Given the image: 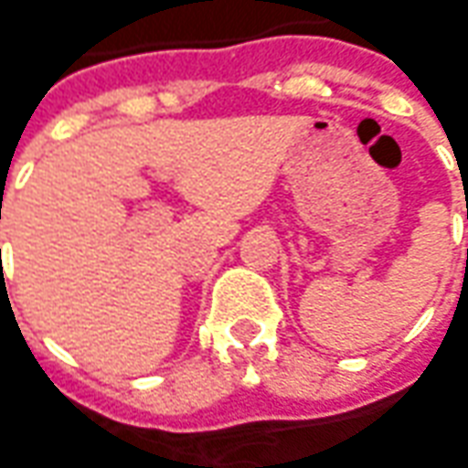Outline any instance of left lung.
<instances>
[{
  "label": "left lung",
  "instance_id": "left-lung-1",
  "mask_svg": "<svg viewBox=\"0 0 468 468\" xmlns=\"http://www.w3.org/2000/svg\"><path fill=\"white\" fill-rule=\"evenodd\" d=\"M466 218H468V215H466Z\"/></svg>",
  "mask_w": 468,
  "mask_h": 468
}]
</instances>
